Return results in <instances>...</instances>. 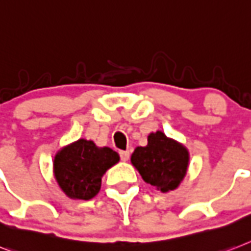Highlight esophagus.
<instances>
[{
  "label": "esophagus",
  "instance_id": "esophagus-1",
  "mask_svg": "<svg viewBox=\"0 0 251 251\" xmlns=\"http://www.w3.org/2000/svg\"><path fill=\"white\" fill-rule=\"evenodd\" d=\"M119 155H121V159L123 161H127L128 159H129V156H130V152L128 150H126V151H121V152H119Z\"/></svg>",
  "mask_w": 251,
  "mask_h": 251
}]
</instances>
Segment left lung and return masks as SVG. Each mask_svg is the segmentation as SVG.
Instances as JSON below:
<instances>
[{
	"mask_svg": "<svg viewBox=\"0 0 251 251\" xmlns=\"http://www.w3.org/2000/svg\"><path fill=\"white\" fill-rule=\"evenodd\" d=\"M188 150L158 130L150 133L146 146H138L130 156L133 167L146 183L168 192L179 186L188 168Z\"/></svg>",
	"mask_w": 251,
	"mask_h": 251,
	"instance_id": "obj_1",
	"label": "left lung"
}]
</instances>
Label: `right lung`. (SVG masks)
I'll use <instances>...</instances> for the list:
<instances>
[{
  "mask_svg": "<svg viewBox=\"0 0 251 251\" xmlns=\"http://www.w3.org/2000/svg\"><path fill=\"white\" fill-rule=\"evenodd\" d=\"M119 161L110 148H99L93 141H75L57 151L53 160L56 182L70 199L90 200L99 194L101 178Z\"/></svg>",
  "mask_w": 251,
  "mask_h": 251,
  "instance_id": "1",
  "label": "right lung"
}]
</instances>
